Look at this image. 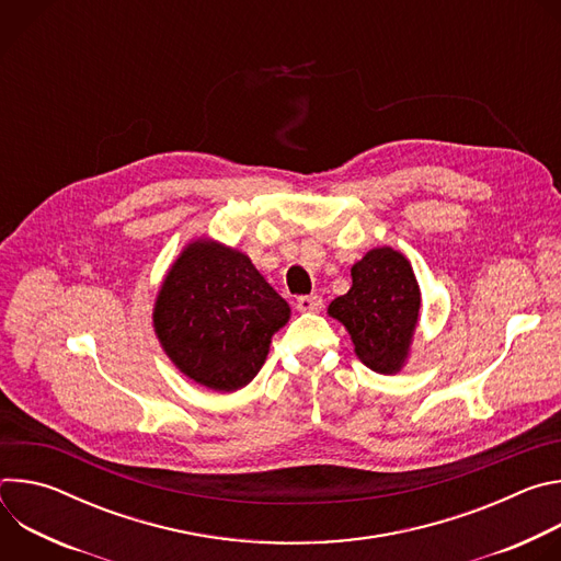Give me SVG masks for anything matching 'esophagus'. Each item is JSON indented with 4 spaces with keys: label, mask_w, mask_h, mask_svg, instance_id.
<instances>
[{
    "label": "esophagus",
    "mask_w": 561,
    "mask_h": 561,
    "mask_svg": "<svg viewBox=\"0 0 561 561\" xmlns=\"http://www.w3.org/2000/svg\"><path fill=\"white\" fill-rule=\"evenodd\" d=\"M295 306L301 312H317V310H322L324 301H322V297H319V295H301V297H297Z\"/></svg>",
    "instance_id": "esophagus-1"
}]
</instances>
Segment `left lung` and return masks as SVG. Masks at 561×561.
Here are the masks:
<instances>
[{
	"label": "left lung",
	"instance_id": "8db88e82",
	"mask_svg": "<svg viewBox=\"0 0 561 561\" xmlns=\"http://www.w3.org/2000/svg\"><path fill=\"white\" fill-rule=\"evenodd\" d=\"M353 286L331 301L329 314L351 335L355 355L379 375H394L411 359L422 290L404 253L368 251L351 268Z\"/></svg>",
	"mask_w": 561,
	"mask_h": 561
}]
</instances>
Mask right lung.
I'll use <instances>...</instances> for the list:
<instances>
[{"label":"right lung","mask_w":561,"mask_h":561,"mask_svg":"<svg viewBox=\"0 0 561 561\" xmlns=\"http://www.w3.org/2000/svg\"><path fill=\"white\" fill-rule=\"evenodd\" d=\"M288 319L290 306L251 257L210 237L182 249L152 306V329L169 359L217 392L253 381Z\"/></svg>","instance_id":"add662e5"}]
</instances>
